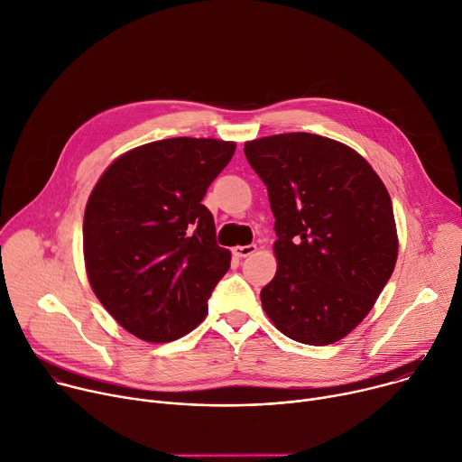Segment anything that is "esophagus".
<instances>
[{"mask_svg":"<svg viewBox=\"0 0 462 462\" xmlns=\"http://www.w3.org/2000/svg\"><path fill=\"white\" fill-rule=\"evenodd\" d=\"M256 245H239V246H234L232 248V254L236 256V258H246V256H250V254H254L256 253Z\"/></svg>","mask_w":462,"mask_h":462,"instance_id":"obj_1","label":"esophagus"}]
</instances>
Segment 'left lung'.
Instances as JSON below:
<instances>
[{"label":"left lung","mask_w":462,"mask_h":462,"mask_svg":"<svg viewBox=\"0 0 462 462\" xmlns=\"http://www.w3.org/2000/svg\"><path fill=\"white\" fill-rule=\"evenodd\" d=\"M276 219L274 278L262 306L289 339L341 341L382 295L398 260L391 195L352 147L310 133L245 142Z\"/></svg>","instance_id":"left-lung-1"}]
</instances>
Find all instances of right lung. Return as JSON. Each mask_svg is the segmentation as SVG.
I'll return each instance as SVG.
<instances>
[{"instance_id":"right-lung-1","label":"right lung","mask_w":462,"mask_h":462,"mask_svg":"<svg viewBox=\"0 0 462 462\" xmlns=\"http://www.w3.org/2000/svg\"><path fill=\"white\" fill-rule=\"evenodd\" d=\"M234 151L216 138L151 142L117 156L94 186L82 223L88 282L134 337L170 343L204 320L232 254L202 199Z\"/></svg>"}]
</instances>
